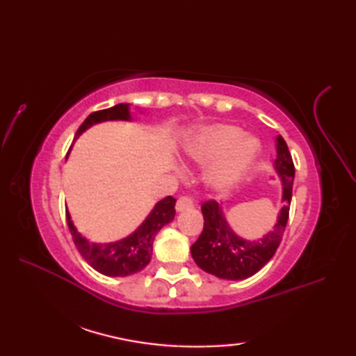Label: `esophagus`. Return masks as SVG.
<instances>
[{"label": "esophagus", "mask_w": 356, "mask_h": 356, "mask_svg": "<svg viewBox=\"0 0 356 356\" xmlns=\"http://www.w3.org/2000/svg\"><path fill=\"white\" fill-rule=\"evenodd\" d=\"M193 207H194V202L190 197H188V195H182V197H179V200L176 203L177 213H182V211L191 209Z\"/></svg>", "instance_id": "1"}]
</instances>
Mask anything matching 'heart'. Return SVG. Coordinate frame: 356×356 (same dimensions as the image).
I'll use <instances>...</instances> for the list:
<instances>
[{"mask_svg": "<svg viewBox=\"0 0 356 356\" xmlns=\"http://www.w3.org/2000/svg\"><path fill=\"white\" fill-rule=\"evenodd\" d=\"M185 156L200 165H211L205 184L213 191H226L251 170L261 145L252 136H245L236 125L216 124L202 128L185 143Z\"/></svg>", "mask_w": 356, "mask_h": 356, "instance_id": "obj_1", "label": "heart"}]
</instances>
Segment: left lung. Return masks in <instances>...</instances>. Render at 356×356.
<instances>
[{
  "mask_svg": "<svg viewBox=\"0 0 356 356\" xmlns=\"http://www.w3.org/2000/svg\"><path fill=\"white\" fill-rule=\"evenodd\" d=\"M275 148L277 159L274 168L282 180L283 207L272 231L257 240H246L234 232L223 214L222 205H218L216 200L205 202L202 205L205 223L200 237L191 246V255L195 264L208 274L223 280H245L259 272L274 257L289 218L295 176L289 148L282 136H277Z\"/></svg>",
  "mask_w": 356,
  "mask_h": 356,
  "instance_id": "1",
  "label": "left lung"
}]
</instances>
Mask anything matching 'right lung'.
I'll return each mask as SVG.
<instances>
[{"mask_svg":"<svg viewBox=\"0 0 356 356\" xmlns=\"http://www.w3.org/2000/svg\"><path fill=\"white\" fill-rule=\"evenodd\" d=\"M131 119L133 118L130 111V104H118L111 108L95 111L78 128L74 139H78L82 133L96 124L107 122V120ZM174 207H176V199L171 197V195L157 202L138 229L131 232L128 237L120 238L118 241H111V243L90 241L73 225L69 209H65V216L74 246L78 248L82 259L95 270L99 272V274L107 277H127L136 274V272H140L149 263L151 254H153V241L156 234L165 225L174 220V216H176Z\"/></svg>","mask_w":356,"mask_h":356,"instance_id":"1","label":"right lung"}]
</instances>
